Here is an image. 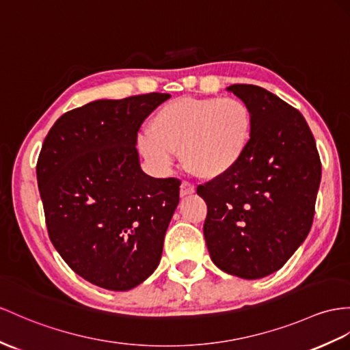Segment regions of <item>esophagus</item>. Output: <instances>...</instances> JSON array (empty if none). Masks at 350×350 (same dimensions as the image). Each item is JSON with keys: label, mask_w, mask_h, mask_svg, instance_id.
Returning <instances> with one entry per match:
<instances>
[{"label": "esophagus", "mask_w": 350, "mask_h": 350, "mask_svg": "<svg viewBox=\"0 0 350 350\" xmlns=\"http://www.w3.org/2000/svg\"><path fill=\"white\" fill-rule=\"evenodd\" d=\"M196 191V187L193 185V184H190V183H183L181 184V187H180V194H181V198H184V196H189V194H193Z\"/></svg>", "instance_id": "obj_1"}]
</instances>
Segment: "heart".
I'll return each mask as SVG.
<instances>
[{"instance_id": "obj_1", "label": "heart", "mask_w": 350, "mask_h": 350, "mask_svg": "<svg viewBox=\"0 0 350 350\" xmlns=\"http://www.w3.org/2000/svg\"><path fill=\"white\" fill-rule=\"evenodd\" d=\"M254 117L237 98H176L161 107L138 139L152 169L166 174L180 151L183 165L202 180H218L241 163L251 146Z\"/></svg>"}]
</instances>
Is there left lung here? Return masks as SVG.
<instances>
[{
    "label": "left lung",
    "mask_w": 350,
    "mask_h": 350,
    "mask_svg": "<svg viewBox=\"0 0 350 350\" xmlns=\"http://www.w3.org/2000/svg\"><path fill=\"white\" fill-rule=\"evenodd\" d=\"M228 92L250 105L251 146L232 172L199 185L211 260L228 275L275 273L308 237L321 183V159L298 109L254 84Z\"/></svg>",
    "instance_id": "1"
}]
</instances>
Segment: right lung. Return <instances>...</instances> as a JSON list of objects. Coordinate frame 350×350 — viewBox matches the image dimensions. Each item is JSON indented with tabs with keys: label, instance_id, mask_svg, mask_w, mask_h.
<instances>
[{
	"label": "right lung",
	"instance_id": "obj_1",
	"mask_svg": "<svg viewBox=\"0 0 350 350\" xmlns=\"http://www.w3.org/2000/svg\"><path fill=\"white\" fill-rule=\"evenodd\" d=\"M169 93L98 99L68 111L47 133L37 183L49 237L88 282L127 291L159 266L180 181L144 174L142 122Z\"/></svg>",
	"mask_w": 350,
	"mask_h": 350
}]
</instances>
